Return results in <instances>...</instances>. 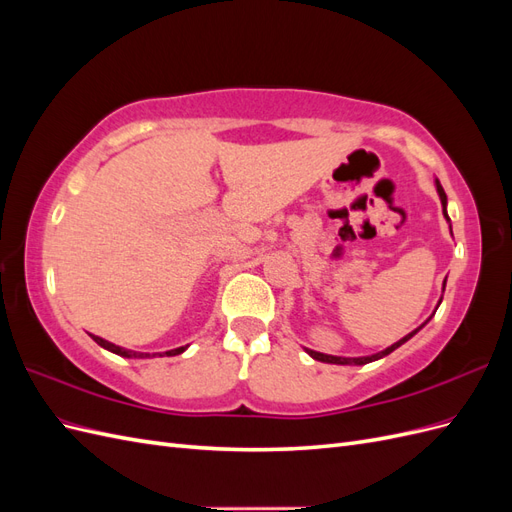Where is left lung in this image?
I'll list each match as a JSON object with an SVG mask.
<instances>
[{"instance_id": "1", "label": "left lung", "mask_w": 512, "mask_h": 512, "mask_svg": "<svg viewBox=\"0 0 512 512\" xmlns=\"http://www.w3.org/2000/svg\"><path fill=\"white\" fill-rule=\"evenodd\" d=\"M436 185H438V194H440V200H442V205H444V218L448 220V215H446V194H444V190H442L440 181H436ZM444 286H446V280H444ZM440 303H442V299H440ZM427 322H429V320H427ZM427 322H425V324H427ZM425 324H421V327L414 329V331H412L410 335H406L404 339H399V342L393 344L391 348H386V350H382V352H378V354H371V356H359V359H344V356H331V354H322V352H314V350H307V352H309V356H312V359L322 361V363H335V365H365V363L382 359V356L391 354V352H393L395 348H399L401 344H406L412 335H416L418 331H421V329L425 327Z\"/></svg>"}]
</instances>
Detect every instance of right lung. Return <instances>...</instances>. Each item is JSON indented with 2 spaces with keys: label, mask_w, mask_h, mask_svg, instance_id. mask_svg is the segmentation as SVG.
I'll list each match as a JSON object with an SVG mask.
<instances>
[{
  "label": "right lung",
  "mask_w": 512,
  "mask_h": 512,
  "mask_svg": "<svg viewBox=\"0 0 512 512\" xmlns=\"http://www.w3.org/2000/svg\"><path fill=\"white\" fill-rule=\"evenodd\" d=\"M94 337V342L98 344V346H102V348H106V350H111V352H115V354H121V356H149V354H143V352H132V350H123V348H119V346H115V344H111V342H106V339H102V337H96V335H91ZM185 348L181 346V348H175V350H168L166 352V356H175V354H181ZM162 356V354H160Z\"/></svg>",
  "instance_id": "1"
}]
</instances>
